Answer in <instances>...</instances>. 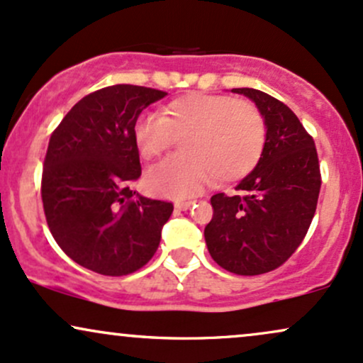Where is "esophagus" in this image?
<instances>
[{
    "label": "esophagus",
    "mask_w": 363,
    "mask_h": 363,
    "mask_svg": "<svg viewBox=\"0 0 363 363\" xmlns=\"http://www.w3.org/2000/svg\"><path fill=\"white\" fill-rule=\"evenodd\" d=\"M193 205H194V201H176V205H174V206H176L177 210L186 211V210H189V208Z\"/></svg>",
    "instance_id": "34e87169"
}]
</instances>
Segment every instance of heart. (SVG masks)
<instances>
[{
  "instance_id": "b5f03b06",
  "label": "heart",
  "mask_w": 363,
  "mask_h": 363,
  "mask_svg": "<svg viewBox=\"0 0 363 363\" xmlns=\"http://www.w3.org/2000/svg\"><path fill=\"white\" fill-rule=\"evenodd\" d=\"M179 155L165 158L147 172L153 194L186 198L213 182H235L256 169L266 141L261 112L247 101L228 95L193 94L167 104L164 114H143L133 128L140 155H164L174 138Z\"/></svg>"
}]
</instances>
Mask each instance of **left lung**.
<instances>
[{
    "label": "left lung",
    "mask_w": 363,
    "mask_h": 363,
    "mask_svg": "<svg viewBox=\"0 0 363 363\" xmlns=\"http://www.w3.org/2000/svg\"><path fill=\"white\" fill-rule=\"evenodd\" d=\"M256 104L266 126L259 164L239 182L244 196H211L205 240L216 264L235 274L277 269L297 251L318 206L320 172L314 140L272 95L232 89Z\"/></svg>",
    "instance_id": "left-lung-1"
}]
</instances>
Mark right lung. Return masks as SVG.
I'll list each match as a JSON object with an SVG mask.
<instances>
[{
	"label": "right lung",
	"instance_id": "1",
	"mask_svg": "<svg viewBox=\"0 0 363 363\" xmlns=\"http://www.w3.org/2000/svg\"><path fill=\"white\" fill-rule=\"evenodd\" d=\"M165 91L112 85L83 97L49 140L43 203L57 245L83 268L123 277L145 266L160 244L172 203L131 191L141 176L133 128Z\"/></svg>",
	"mask_w": 363,
	"mask_h": 363
}]
</instances>
